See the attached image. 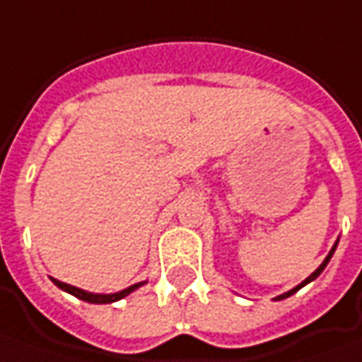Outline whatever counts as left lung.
<instances>
[{
	"mask_svg": "<svg viewBox=\"0 0 362 362\" xmlns=\"http://www.w3.org/2000/svg\"><path fill=\"white\" fill-rule=\"evenodd\" d=\"M334 248H337V244H334V246H332V250H330V252H329V256H327V258H325V260H322V264H320V267H318L317 270H315V272H313V274H310V276H308V279H306L305 282H300V284H298V286H294L293 291H288V293L281 294V296H279V298H276V300H282V298H286V296H291V294L296 293V291H298V288H303V286H305V284H308V282H310V281H315V279H317L318 274H320V272H322V270H325V267H327V264H329L330 256H332V252H334Z\"/></svg>",
	"mask_w": 362,
	"mask_h": 362,
	"instance_id": "1",
	"label": "left lung"
}]
</instances>
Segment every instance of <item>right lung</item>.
<instances>
[{
	"instance_id": "obj_1",
	"label": "right lung",
	"mask_w": 362,
	"mask_h": 362,
	"mask_svg": "<svg viewBox=\"0 0 362 362\" xmlns=\"http://www.w3.org/2000/svg\"><path fill=\"white\" fill-rule=\"evenodd\" d=\"M56 286H59L62 291H66V293L74 294V296H78L81 300H86V303H95V305H106V303H116L119 298H124V296H128L132 291H136L138 286H142L144 282H138V284H132L130 288H126V291H119L116 294H94V293H86V291H81V288H76V286H69L66 282H59L56 279H52Z\"/></svg>"
}]
</instances>
